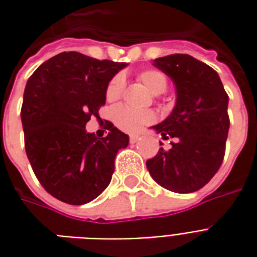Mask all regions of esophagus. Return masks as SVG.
<instances>
[{
	"mask_svg": "<svg viewBox=\"0 0 257 257\" xmlns=\"http://www.w3.org/2000/svg\"><path fill=\"white\" fill-rule=\"evenodd\" d=\"M138 140H140V136H138V135H131V138H129L131 143H136Z\"/></svg>",
	"mask_w": 257,
	"mask_h": 257,
	"instance_id": "34e87169",
	"label": "esophagus"
}]
</instances>
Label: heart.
Segmentation results:
<instances>
[{"instance_id":"1","label":"heart","mask_w":257,"mask_h":257,"mask_svg":"<svg viewBox=\"0 0 257 257\" xmlns=\"http://www.w3.org/2000/svg\"><path fill=\"white\" fill-rule=\"evenodd\" d=\"M139 79L153 95H161L167 90V77L158 70H146L139 74ZM123 85H125V79L121 74L112 77L106 88L107 100L114 101L119 99V96L122 95ZM112 119L119 129L129 134H136L143 126L154 122L156 114L150 110H135V108L121 104L112 110Z\"/></svg>"}]
</instances>
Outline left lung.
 Segmentation results:
<instances>
[{
  "instance_id": "left-lung-1",
  "label": "left lung",
  "mask_w": 257,
  "mask_h": 257,
  "mask_svg": "<svg viewBox=\"0 0 257 257\" xmlns=\"http://www.w3.org/2000/svg\"><path fill=\"white\" fill-rule=\"evenodd\" d=\"M154 66L173 81L176 104L153 129L175 142L169 150L161 147L146 165L164 189L193 193L215 176L223 162L230 128L228 96L215 70L190 55L158 58Z\"/></svg>"
}]
</instances>
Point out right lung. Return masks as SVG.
Returning a JSON list of instances; mask_svg holds the SVG:
<instances>
[{"mask_svg": "<svg viewBox=\"0 0 257 257\" xmlns=\"http://www.w3.org/2000/svg\"><path fill=\"white\" fill-rule=\"evenodd\" d=\"M126 66L79 52H62L37 68L26 85L22 104L25 147L42 187L55 198L82 205L111 182L114 160L129 136L108 122L106 138L85 125L106 103V88Z\"/></svg>", "mask_w": 257, "mask_h": 257, "instance_id": "add662e5", "label": "right lung"}]
</instances>
